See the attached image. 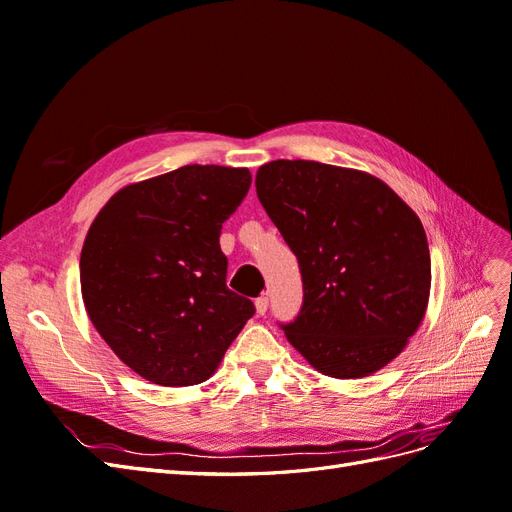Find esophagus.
Returning a JSON list of instances; mask_svg holds the SVG:
<instances>
[{
    "label": "esophagus",
    "instance_id": "obj_1",
    "mask_svg": "<svg viewBox=\"0 0 512 512\" xmlns=\"http://www.w3.org/2000/svg\"><path fill=\"white\" fill-rule=\"evenodd\" d=\"M267 309H269V297H258V299H256V312H258L260 316H265Z\"/></svg>",
    "mask_w": 512,
    "mask_h": 512
}]
</instances>
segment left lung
<instances>
[{
  "mask_svg": "<svg viewBox=\"0 0 512 512\" xmlns=\"http://www.w3.org/2000/svg\"><path fill=\"white\" fill-rule=\"evenodd\" d=\"M256 194L299 260L303 303L280 322L288 342L331 378L393 361L429 299V245L416 213L376 177L309 160L260 166Z\"/></svg>",
  "mask_w": 512,
  "mask_h": 512,
  "instance_id": "obj_1",
  "label": "left lung"
}]
</instances>
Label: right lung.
Returning a JSON list of instances; mask_svg holds the SVG:
<instances>
[{
  "label": "right lung",
  "mask_w": 512,
  "mask_h": 512,
  "mask_svg": "<svg viewBox=\"0 0 512 512\" xmlns=\"http://www.w3.org/2000/svg\"><path fill=\"white\" fill-rule=\"evenodd\" d=\"M247 168L181 166L119 190L91 224L81 292L104 342L138 376L192 386L218 369L256 307L226 286L222 224Z\"/></svg>",
  "instance_id": "right-lung-1"
}]
</instances>
